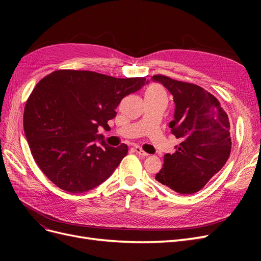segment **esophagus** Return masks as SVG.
I'll return each mask as SVG.
<instances>
[{
  "instance_id": "obj_1",
  "label": "esophagus",
  "mask_w": 261,
  "mask_h": 261,
  "mask_svg": "<svg viewBox=\"0 0 261 261\" xmlns=\"http://www.w3.org/2000/svg\"><path fill=\"white\" fill-rule=\"evenodd\" d=\"M134 149H135V151H136L138 154H140V155H143V156H147V155H148V153H147V152H145L144 150L141 149L139 146H136V147L134 148Z\"/></svg>"
}]
</instances>
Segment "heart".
Returning <instances> with one entry per match:
<instances>
[{"label":"heart","instance_id":"b5f03b06","mask_svg":"<svg viewBox=\"0 0 261 261\" xmlns=\"http://www.w3.org/2000/svg\"><path fill=\"white\" fill-rule=\"evenodd\" d=\"M145 98L146 99H159L164 98V92L160 86L158 85H150L145 90Z\"/></svg>","mask_w":261,"mask_h":261}]
</instances>
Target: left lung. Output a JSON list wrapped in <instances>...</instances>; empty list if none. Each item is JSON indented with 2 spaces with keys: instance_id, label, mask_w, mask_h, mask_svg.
Instances as JSON below:
<instances>
[{
  "instance_id": "8db88e82",
  "label": "left lung",
  "mask_w": 261,
  "mask_h": 261,
  "mask_svg": "<svg viewBox=\"0 0 261 261\" xmlns=\"http://www.w3.org/2000/svg\"><path fill=\"white\" fill-rule=\"evenodd\" d=\"M152 80L172 93L175 112L169 127L180 141L174 153L164 155L163 168L155 179L179 194H194L223 168L230 156L228 116L219 100L200 86L160 74Z\"/></svg>"
}]
</instances>
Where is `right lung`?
Wrapping results in <instances>:
<instances>
[{"label":"right lung","mask_w":261,"mask_h":261,"mask_svg":"<svg viewBox=\"0 0 261 261\" xmlns=\"http://www.w3.org/2000/svg\"><path fill=\"white\" fill-rule=\"evenodd\" d=\"M145 84V77L115 78L91 70L59 69L43 77L26 102L23 130L44 175L70 194L105 181L128 147L108 146L99 128L109 129L122 99Z\"/></svg>","instance_id":"add662e5"}]
</instances>
